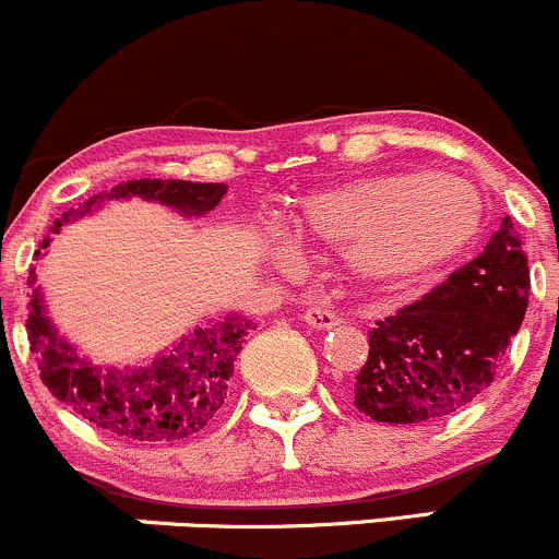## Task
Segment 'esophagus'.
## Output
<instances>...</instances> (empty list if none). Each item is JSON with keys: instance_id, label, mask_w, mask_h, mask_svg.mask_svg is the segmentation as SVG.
Here are the masks:
<instances>
[{"instance_id": "1", "label": "esophagus", "mask_w": 559, "mask_h": 559, "mask_svg": "<svg viewBox=\"0 0 559 559\" xmlns=\"http://www.w3.org/2000/svg\"><path fill=\"white\" fill-rule=\"evenodd\" d=\"M302 321L308 323L310 329H316V331H329V329H334L336 323H340V318H336L331 310L310 308V310L302 312Z\"/></svg>"}]
</instances>
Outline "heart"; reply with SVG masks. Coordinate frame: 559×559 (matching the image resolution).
<instances>
[{"label":"heart","instance_id":"obj_1","mask_svg":"<svg viewBox=\"0 0 559 559\" xmlns=\"http://www.w3.org/2000/svg\"><path fill=\"white\" fill-rule=\"evenodd\" d=\"M486 206L467 180L429 171L360 177L310 195L294 219L302 238L342 249L366 284H403L449 265L480 236ZM275 257H292L275 243Z\"/></svg>","mask_w":559,"mask_h":559}]
</instances>
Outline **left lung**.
Wrapping results in <instances>:
<instances>
[{"label": "left lung", "mask_w": 559, "mask_h": 559, "mask_svg": "<svg viewBox=\"0 0 559 559\" xmlns=\"http://www.w3.org/2000/svg\"><path fill=\"white\" fill-rule=\"evenodd\" d=\"M531 273L509 217L480 257L369 331L353 406L388 425L438 421L493 382L528 310Z\"/></svg>", "instance_id": "left-lung-1"}]
</instances>
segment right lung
I'll return each mask as SVG.
<instances>
[{
  "label": "right lung",
  "instance_id": "add662e5",
  "mask_svg": "<svg viewBox=\"0 0 559 559\" xmlns=\"http://www.w3.org/2000/svg\"><path fill=\"white\" fill-rule=\"evenodd\" d=\"M228 193L223 182L188 180H130L92 195L79 212H66L52 233L73 217L95 212L106 201L143 199L171 206L182 217H204ZM52 238L39 243L36 260L45 257ZM28 342L39 360L45 388L90 425L140 443H175L201 432L223 408L233 377V360L241 353L243 336L254 323L249 318L228 316L210 326H195L180 336L167 353H158L140 369L95 366L76 353V347L55 329L47 312L45 294L36 286V267L28 275Z\"/></svg>",
  "mask_w": 559,
  "mask_h": 559
}]
</instances>
